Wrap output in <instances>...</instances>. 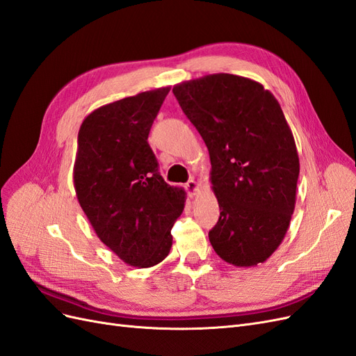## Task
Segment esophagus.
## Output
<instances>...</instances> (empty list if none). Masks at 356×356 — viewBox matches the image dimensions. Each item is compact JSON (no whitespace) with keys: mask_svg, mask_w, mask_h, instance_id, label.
Returning a JSON list of instances; mask_svg holds the SVG:
<instances>
[{"mask_svg":"<svg viewBox=\"0 0 356 356\" xmlns=\"http://www.w3.org/2000/svg\"><path fill=\"white\" fill-rule=\"evenodd\" d=\"M186 190H187V193L190 196H193V195H196L197 193V190H199V184L197 182L195 181V179H190L187 184H186Z\"/></svg>","mask_w":356,"mask_h":356,"instance_id":"obj_1","label":"esophagus"}]
</instances>
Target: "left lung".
<instances>
[{
  "label": "left lung",
  "mask_w": 356,
  "mask_h": 356,
  "mask_svg": "<svg viewBox=\"0 0 356 356\" xmlns=\"http://www.w3.org/2000/svg\"><path fill=\"white\" fill-rule=\"evenodd\" d=\"M208 147L220 218L209 242L238 267L264 263L282 243L296 208L298 153L281 105L263 84L209 74L174 86Z\"/></svg>",
  "instance_id": "8db88e82"
}]
</instances>
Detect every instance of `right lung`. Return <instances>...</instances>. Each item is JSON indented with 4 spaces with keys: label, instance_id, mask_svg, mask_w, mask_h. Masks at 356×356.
I'll return each instance as SVG.
<instances>
[{
    "label": "right lung",
    "instance_id": "obj_1",
    "mask_svg": "<svg viewBox=\"0 0 356 356\" xmlns=\"http://www.w3.org/2000/svg\"><path fill=\"white\" fill-rule=\"evenodd\" d=\"M170 88L106 104L84 118L74 188L96 236L134 267L163 261L186 191L161 178L148 134Z\"/></svg>",
    "mask_w": 356,
    "mask_h": 356
}]
</instances>
